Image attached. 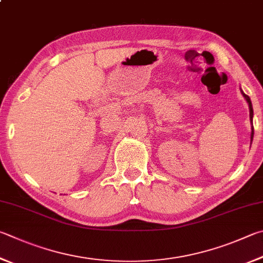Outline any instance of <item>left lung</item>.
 I'll list each match as a JSON object with an SVG mask.
<instances>
[{
    "instance_id": "left-lung-1",
    "label": "left lung",
    "mask_w": 263,
    "mask_h": 263,
    "mask_svg": "<svg viewBox=\"0 0 263 263\" xmlns=\"http://www.w3.org/2000/svg\"><path fill=\"white\" fill-rule=\"evenodd\" d=\"M240 92L242 94V97L246 99V101L248 103V108H250V119H251V122H252V133H251V142H252L253 136H254V128H253V107H252V102H251V99H250V97H248V95H246L244 92H242L241 89H240Z\"/></svg>"
}]
</instances>
